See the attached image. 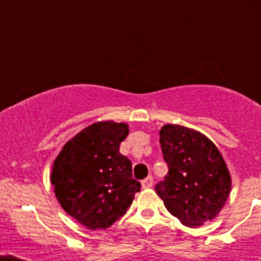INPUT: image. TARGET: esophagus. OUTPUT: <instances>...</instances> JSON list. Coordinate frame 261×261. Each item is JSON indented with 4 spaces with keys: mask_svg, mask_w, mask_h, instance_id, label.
<instances>
[{
    "mask_svg": "<svg viewBox=\"0 0 261 261\" xmlns=\"http://www.w3.org/2000/svg\"><path fill=\"white\" fill-rule=\"evenodd\" d=\"M141 186L144 190H147V188H150L151 186H153V177L151 176H147L146 179H144V180L141 181Z\"/></svg>",
    "mask_w": 261,
    "mask_h": 261,
    "instance_id": "34e87169",
    "label": "esophagus"
}]
</instances>
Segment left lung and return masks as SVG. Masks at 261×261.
I'll use <instances>...</instances> for the list:
<instances>
[{
  "instance_id": "obj_1",
  "label": "left lung",
  "mask_w": 261,
  "mask_h": 261,
  "mask_svg": "<svg viewBox=\"0 0 261 261\" xmlns=\"http://www.w3.org/2000/svg\"><path fill=\"white\" fill-rule=\"evenodd\" d=\"M159 137L168 172L155 192L166 209L188 227L213 220L231 188L229 170L216 145L201 133L174 124L162 126Z\"/></svg>"
}]
</instances>
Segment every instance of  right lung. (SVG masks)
Here are the masks:
<instances>
[{"instance_id":"1","label":"right lung","mask_w":261,"mask_h":261,"mask_svg":"<svg viewBox=\"0 0 261 261\" xmlns=\"http://www.w3.org/2000/svg\"><path fill=\"white\" fill-rule=\"evenodd\" d=\"M128 133L124 123L93 124L66 142L53 163L50 181L57 200L87 229L114 225L140 192L132 162L119 151Z\"/></svg>"}]
</instances>
